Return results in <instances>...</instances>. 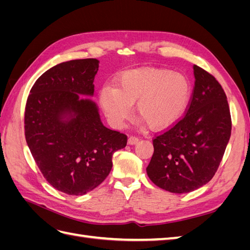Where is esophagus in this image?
Listing matches in <instances>:
<instances>
[{
    "label": "esophagus",
    "instance_id": "obj_1",
    "mask_svg": "<svg viewBox=\"0 0 250 250\" xmlns=\"http://www.w3.org/2000/svg\"><path fill=\"white\" fill-rule=\"evenodd\" d=\"M138 142H139L138 137H133V135H131V137L128 138V144H129V145H134V144H137Z\"/></svg>",
    "mask_w": 250,
    "mask_h": 250
}]
</instances>
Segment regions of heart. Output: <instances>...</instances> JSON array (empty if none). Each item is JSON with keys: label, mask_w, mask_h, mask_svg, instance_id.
<instances>
[{"label": "heart", "mask_w": 250, "mask_h": 250, "mask_svg": "<svg viewBox=\"0 0 250 250\" xmlns=\"http://www.w3.org/2000/svg\"><path fill=\"white\" fill-rule=\"evenodd\" d=\"M191 97V84L184 74L166 69L142 67L122 73L115 86L100 90L99 102L109 123L121 128L135 113L151 129H165L183 116Z\"/></svg>", "instance_id": "obj_1"}]
</instances>
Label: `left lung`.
I'll return each mask as SVG.
<instances>
[{"mask_svg": "<svg viewBox=\"0 0 250 250\" xmlns=\"http://www.w3.org/2000/svg\"><path fill=\"white\" fill-rule=\"evenodd\" d=\"M195 86L186 116L153 140L146 169L151 181L171 193L197 190L213 178L231 132L228 98L216 78L193 65Z\"/></svg>", "mask_w": 250, "mask_h": 250, "instance_id": "left-lung-1", "label": "left lung"}]
</instances>
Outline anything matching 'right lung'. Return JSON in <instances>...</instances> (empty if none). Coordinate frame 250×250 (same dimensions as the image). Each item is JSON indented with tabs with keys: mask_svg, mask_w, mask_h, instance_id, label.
<instances>
[{
	"mask_svg": "<svg viewBox=\"0 0 250 250\" xmlns=\"http://www.w3.org/2000/svg\"><path fill=\"white\" fill-rule=\"evenodd\" d=\"M96 58L62 62L44 72L30 90L25 110L28 147L43 177L56 190L84 195L112 168V154L127 137L105 127L94 96Z\"/></svg>",
	"mask_w": 250,
	"mask_h": 250,
	"instance_id": "add662e5",
	"label": "right lung"
}]
</instances>
